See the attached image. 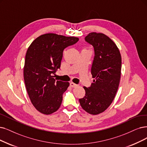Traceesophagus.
Returning <instances> with one entry per match:
<instances>
[{"label": "esophagus", "instance_id": "obj_1", "mask_svg": "<svg viewBox=\"0 0 147 147\" xmlns=\"http://www.w3.org/2000/svg\"><path fill=\"white\" fill-rule=\"evenodd\" d=\"M70 86H71L72 87H76L78 86V85H77V84H76L74 83L73 82H70Z\"/></svg>", "mask_w": 147, "mask_h": 147}]
</instances>
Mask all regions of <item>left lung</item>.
<instances>
[{"mask_svg": "<svg viewBox=\"0 0 147 147\" xmlns=\"http://www.w3.org/2000/svg\"><path fill=\"white\" fill-rule=\"evenodd\" d=\"M95 50L91 69L93 83L85 86V96L79 99L81 107L96 115L106 110L112 102L118 89L121 74L120 51L113 41L102 33L91 32L86 37Z\"/></svg>", "mask_w": 147, "mask_h": 147, "instance_id": "left-lung-1", "label": "left lung"}]
</instances>
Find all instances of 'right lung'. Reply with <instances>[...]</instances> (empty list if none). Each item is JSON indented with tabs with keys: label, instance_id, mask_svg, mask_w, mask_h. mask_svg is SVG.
<instances>
[{
	"label": "right lung",
	"instance_id": "right-lung-1",
	"mask_svg": "<svg viewBox=\"0 0 147 147\" xmlns=\"http://www.w3.org/2000/svg\"><path fill=\"white\" fill-rule=\"evenodd\" d=\"M78 40L48 33L36 38L28 47L23 77L28 96L39 112L51 115L60 108L69 83L56 81L53 74L60 67L64 49Z\"/></svg>",
	"mask_w": 147,
	"mask_h": 147
}]
</instances>
